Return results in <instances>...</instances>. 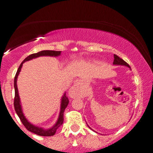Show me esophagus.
I'll return each mask as SVG.
<instances>
[{"label": "esophagus", "instance_id": "esophagus-1", "mask_svg": "<svg viewBox=\"0 0 153 153\" xmlns=\"http://www.w3.org/2000/svg\"><path fill=\"white\" fill-rule=\"evenodd\" d=\"M80 85L79 83H76L74 84V85L73 86L69 91V95L72 98H74V97H77L79 96L80 94Z\"/></svg>", "mask_w": 153, "mask_h": 153}]
</instances>
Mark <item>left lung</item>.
Returning <instances> with one entry per match:
<instances>
[{
  "label": "left lung",
  "instance_id": "obj_1",
  "mask_svg": "<svg viewBox=\"0 0 153 153\" xmlns=\"http://www.w3.org/2000/svg\"><path fill=\"white\" fill-rule=\"evenodd\" d=\"M113 64L114 65H125L127 66V67L130 68V65H128V63L125 62V61L123 60L122 58L119 57L117 55L114 54V60H113Z\"/></svg>",
  "mask_w": 153,
  "mask_h": 153
}]
</instances>
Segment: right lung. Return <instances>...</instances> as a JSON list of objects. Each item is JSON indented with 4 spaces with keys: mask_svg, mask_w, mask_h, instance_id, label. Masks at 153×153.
I'll return each mask as SVG.
<instances>
[{
    "mask_svg": "<svg viewBox=\"0 0 153 153\" xmlns=\"http://www.w3.org/2000/svg\"><path fill=\"white\" fill-rule=\"evenodd\" d=\"M61 51H49V50H45V51H41L38 53H32V54L28 56L23 62H21L20 66H19L18 71H17V73L15 74V80H14V86H15V99H14V107H15V110L16 111L17 114L20 118V121L23 123L24 127L27 129L31 133H34V134H37L38 135H41V136H52L55 134L56 130L62 125L64 121V117H63V113L65 111L66 107L68 106L69 103V100L68 97L66 96V94H64V96L62 97V101H61V108H60V113H59V119H58L57 122L55 124V125L53 127H51V129H48V130H43L41 127H35L34 125L29 123L26 119L25 118L24 115L23 114V112H22L21 106H20V97L18 95V87H17V79H18V76L20 73V70H21L22 65H23V62H25L26 61L30 60V59H33V58L38 57L40 56H59L60 54Z\"/></svg>",
    "mask_w": 153,
    "mask_h": 153,
    "instance_id": "right-lung-1",
    "label": "right lung"
}]
</instances>
